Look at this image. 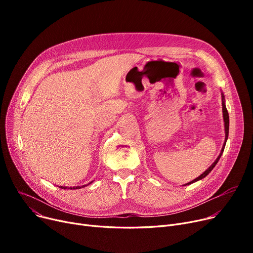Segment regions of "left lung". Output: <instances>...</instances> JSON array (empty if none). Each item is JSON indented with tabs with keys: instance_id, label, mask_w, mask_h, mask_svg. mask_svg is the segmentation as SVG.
Segmentation results:
<instances>
[{
	"instance_id": "1",
	"label": "left lung",
	"mask_w": 253,
	"mask_h": 253,
	"mask_svg": "<svg viewBox=\"0 0 253 253\" xmlns=\"http://www.w3.org/2000/svg\"><path fill=\"white\" fill-rule=\"evenodd\" d=\"M222 113H223V121H224V128H225V141H224V144H223V147H222V150H221V152H220V154H219V156L217 157V159L216 160L214 161V163L212 164L205 172H203V173L199 176V177H197L196 179H194V180H192L191 182H189V183H187V184H191V183H193V182H195V181H197V180H199V179H202V178H204L206 175H208L209 174V172L214 168V166L217 164V162H218V160H219V158L221 157V154H222V152H223V149H224V145H225V142H227V139H228V136H229V124H230V121H229V113H228V110H227V108H225V103H224V96H223V94H222Z\"/></svg>"
}]
</instances>
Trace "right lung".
Instances as JSON below:
<instances>
[{"mask_svg": "<svg viewBox=\"0 0 253 253\" xmlns=\"http://www.w3.org/2000/svg\"><path fill=\"white\" fill-rule=\"evenodd\" d=\"M82 187H84V185H82ZM82 187H81V188H82ZM59 188H61V189H68V187H59ZM70 189H71V190H76V189H80V187H74V188L71 187Z\"/></svg>", "mask_w": 253, "mask_h": 253, "instance_id": "obj_1", "label": "right lung"}]
</instances>
